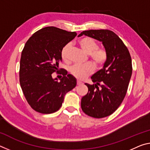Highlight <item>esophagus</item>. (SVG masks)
Returning a JSON list of instances; mask_svg holds the SVG:
<instances>
[{"label":"esophagus","mask_w":150,"mask_h":150,"mask_svg":"<svg viewBox=\"0 0 150 150\" xmlns=\"http://www.w3.org/2000/svg\"><path fill=\"white\" fill-rule=\"evenodd\" d=\"M82 84H83V82H81V81H79V80L77 81V85H82Z\"/></svg>","instance_id":"esophagus-1"}]
</instances>
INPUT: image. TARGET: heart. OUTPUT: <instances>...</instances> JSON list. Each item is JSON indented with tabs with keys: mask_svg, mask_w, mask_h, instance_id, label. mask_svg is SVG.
<instances>
[{
	"mask_svg": "<svg viewBox=\"0 0 150 150\" xmlns=\"http://www.w3.org/2000/svg\"><path fill=\"white\" fill-rule=\"evenodd\" d=\"M78 44L84 52L88 54L90 59L96 67H102L107 60L108 54L105 49L98 47V43L91 37L85 36L79 40ZM71 49L69 43L63 47L61 56L63 60H67ZM70 73L79 79H84L94 71L93 65L90 63L84 65H75L70 68Z\"/></svg>",
	"mask_w": 150,
	"mask_h": 150,
	"instance_id": "heart-1",
	"label": "heart"
}]
</instances>
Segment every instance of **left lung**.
I'll use <instances>...</instances> for the list:
<instances>
[{
	"label": "left lung",
	"mask_w": 150,
	"mask_h": 150,
	"mask_svg": "<svg viewBox=\"0 0 150 150\" xmlns=\"http://www.w3.org/2000/svg\"><path fill=\"white\" fill-rule=\"evenodd\" d=\"M83 35L102 42L108 54L103 69L91 77L95 84L85 83L88 93L81 103L87 115L104 118L115 112L125 97L132 73L131 56L122 40L111 30H87L78 37Z\"/></svg>",
	"instance_id": "8db88e82"
}]
</instances>
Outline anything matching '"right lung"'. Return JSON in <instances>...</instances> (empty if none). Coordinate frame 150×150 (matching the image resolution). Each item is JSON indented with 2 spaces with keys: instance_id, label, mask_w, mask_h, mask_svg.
I'll return each mask as SVG.
<instances>
[{
  "instance_id": "1",
  "label": "right lung",
  "mask_w": 150,
  "mask_h": 150,
  "mask_svg": "<svg viewBox=\"0 0 150 150\" xmlns=\"http://www.w3.org/2000/svg\"><path fill=\"white\" fill-rule=\"evenodd\" d=\"M76 35L75 32L45 27L35 32L24 45L20 58V84L27 102L38 112L57 111L65 94L77 85L75 78L67 71L59 72L62 48ZM54 72L63 75L59 82L52 79Z\"/></svg>"
}]
</instances>
